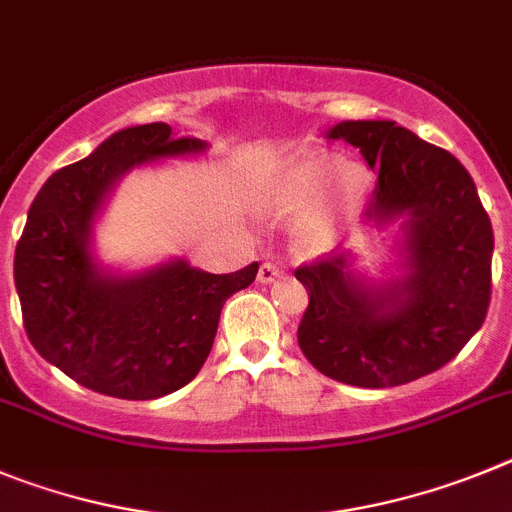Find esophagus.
Segmentation results:
<instances>
[{
    "instance_id": "esophagus-1",
    "label": "esophagus",
    "mask_w": 512,
    "mask_h": 512,
    "mask_svg": "<svg viewBox=\"0 0 512 512\" xmlns=\"http://www.w3.org/2000/svg\"><path fill=\"white\" fill-rule=\"evenodd\" d=\"M280 273H283V270H280L278 265H275V262H270V260H265L260 265V270H257V280H260V283H275V280L280 278Z\"/></svg>"
}]
</instances>
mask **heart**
Listing matches in <instances>:
<instances>
[{"label": "heart", "instance_id": "heart-1", "mask_svg": "<svg viewBox=\"0 0 512 512\" xmlns=\"http://www.w3.org/2000/svg\"><path fill=\"white\" fill-rule=\"evenodd\" d=\"M370 191V173L334 153L306 150L275 170L265 193V209L275 216L303 211L293 224L290 245L301 257H321L336 247L349 224L357 219Z\"/></svg>", "mask_w": 512, "mask_h": 512}]
</instances>
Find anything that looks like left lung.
Masks as SVG:
<instances>
[{
  "label": "left lung",
  "instance_id": "1",
  "mask_svg": "<svg viewBox=\"0 0 512 512\" xmlns=\"http://www.w3.org/2000/svg\"><path fill=\"white\" fill-rule=\"evenodd\" d=\"M329 140L359 147L377 170L367 206L375 227L403 216V278L375 285L352 255L303 265L308 290L298 344L321 375L357 388H395L436 372L485 324L492 224L472 176L441 147L390 119L339 122Z\"/></svg>",
  "mask_w": 512,
  "mask_h": 512
}]
</instances>
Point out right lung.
<instances>
[{"label": "right lung", "mask_w": 512, "mask_h": 512, "mask_svg": "<svg viewBox=\"0 0 512 512\" xmlns=\"http://www.w3.org/2000/svg\"><path fill=\"white\" fill-rule=\"evenodd\" d=\"M206 147L176 140L165 122L127 127L55 170L27 211L15 250L25 331L40 357L94 393L153 400L188 385L209 357L224 301L255 280L257 262L214 275L176 257L117 275L91 255L96 214L127 170Z\"/></svg>", "instance_id": "add662e5"}]
</instances>
